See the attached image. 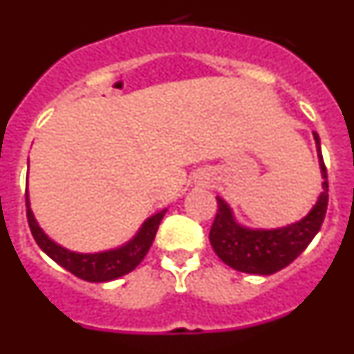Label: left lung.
Instances as JSON below:
<instances>
[{"mask_svg": "<svg viewBox=\"0 0 354 354\" xmlns=\"http://www.w3.org/2000/svg\"><path fill=\"white\" fill-rule=\"evenodd\" d=\"M314 140L317 147L319 168L323 175V192L310 212L296 223L271 230L243 227L236 221L227 202L216 196L218 212L209 232V241L216 255L225 264L243 273L273 274L289 266L310 245V241L323 225L328 209V174L317 133H314Z\"/></svg>", "mask_w": 354, "mask_h": 354, "instance_id": "left-lung-1", "label": "left lung"}]
</instances>
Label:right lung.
Wrapping results in <instances>:
<instances>
[{
    "instance_id": "obj_1",
    "label": "right lung",
    "mask_w": 354,
    "mask_h": 354,
    "mask_svg": "<svg viewBox=\"0 0 354 354\" xmlns=\"http://www.w3.org/2000/svg\"><path fill=\"white\" fill-rule=\"evenodd\" d=\"M165 212H167V209H162V211L156 212L154 216L147 218L143 221L142 228L136 232V236L127 241L124 246L108 250V252L77 253L64 248L58 243H55L51 237L46 236V232L39 227L35 216L31 212L30 196H28L26 192L28 225H30V230L33 234V239L37 241V245L56 264H60L62 268L71 271L74 277L86 280V282H109V280H115V278L131 273L143 261L149 248L152 246V241H154Z\"/></svg>"
}]
</instances>
